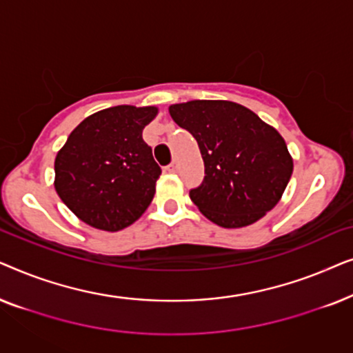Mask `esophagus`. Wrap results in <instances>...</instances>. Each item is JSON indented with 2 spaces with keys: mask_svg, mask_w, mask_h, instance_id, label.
Returning a JSON list of instances; mask_svg holds the SVG:
<instances>
[{
  "mask_svg": "<svg viewBox=\"0 0 353 353\" xmlns=\"http://www.w3.org/2000/svg\"><path fill=\"white\" fill-rule=\"evenodd\" d=\"M176 168H178V163H176V161H173V162L170 163V165L167 167V170L170 172V173H175V172H176Z\"/></svg>",
  "mask_w": 353,
  "mask_h": 353,
  "instance_id": "obj_1",
  "label": "esophagus"
}]
</instances>
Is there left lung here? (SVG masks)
<instances>
[{
  "instance_id": "left-lung-1",
  "label": "left lung",
  "mask_w": 353,
  "mask_h": 353,
  "mask_svg": "<svg viewBox=\"0 0 353 353\" xmlns=\"http://www.w3.org/2000/svg\"><path fill=\"white\" fill-rule=\"evenodd\" d=\"M168 112L199 144L205 176L190 197L205 219L243 228L278 204L294 162L276 128L233 101L194 99Z\"/></svg>"
}]
</instances>
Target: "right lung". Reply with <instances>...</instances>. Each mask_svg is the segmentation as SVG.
I'll use <instances>...</instances> for the list:
<instances>
[{
    "instance_id": "right-lung-1",
    "label": "right lung",
    "mask_w": 353,
    "mask_h": 353,
    "mask_svg": "<svg viewBox=\"0 0 353 353\" xmlns=\"http://www.w3.org/2000/svg\"><path fill=\"white\" fill-rule=\"evenodd\" d=\"M157 114L156 105H114L69 134L54 161V190L77 219L115 233L146 212L162 170L143 130Z\"/></svg>"
}]
</instances>
